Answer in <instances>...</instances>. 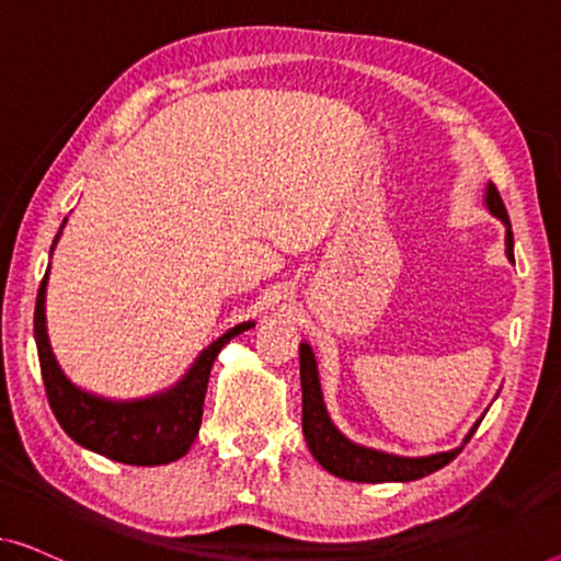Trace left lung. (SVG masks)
<instances>
[{"instance_id": "obj_1", "label": "left lung", "mask_w": 561, "mask_h": 561, "mask_svg": "<svg viewBox=\"0 0 561 561\" xmlns=\"http://www.w3.org/2000/svg\"><path fill=\"white\" fill-rule=\"evenodd\" d=\"M486 204L489 211L496 214L501 221L506 224V254L514 262V233L512 221H508L506 206L501 201L494 183L486 186ZM299 375H302V433L309 450L322 468H328L330 473L340 476L345 481H360V483H382V481H415L423 479L433 471H438L446 463L461 454V448L443 450L436 456H423V458H403V456H390L382 450L363 448L350 443L342 433L334 428L324 411L322 403V390L320 378H317V363L309 345H299ZM479 428V423H476ZM476 428L468 433L466 443L471 440Z\"/></svg>"}]
</instances>
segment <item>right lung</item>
Returning <instances> with one entry per match:
<instances>
[{
    "mask_svg": "<svg viewBox=\"0 0 561 561\" xmlns=\"http://www.w3.org/2000/svg\"><path fill=\"white\" fill-rule=\"evenodd\" d=\"M45 287L47 274L42 277L37 291L35 340L42 382H45L49 408L62 431L80 446L128 466L179 461L198 436L208 375H211L216 355L231 337L252 328V322L239 324L221 334L211 347H206L191 373L173 390L158 398L136 400V403H111V400H100L75 388L57 367L45 330Z\"/></svg>",
    "mask_w": 561,
    "mask_h": 561,
    "instance_id": "right-lung-1",
    "label": "right lung"
}]
</instances>
